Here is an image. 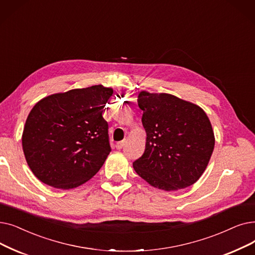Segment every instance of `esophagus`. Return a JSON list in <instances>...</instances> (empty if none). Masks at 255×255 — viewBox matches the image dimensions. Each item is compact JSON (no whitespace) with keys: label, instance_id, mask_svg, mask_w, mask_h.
Instances as JSON below:
<instances>
[{"label":"esophagus","instance_id":"34e87169","mask_svg":"<svg viewBox=\"0 0 255 255\" xmlns=\"http://www.w3.org/2000/svg\"><path fill=\"white\" fill-rule=\"evenodd\" d=\"M125 145H126V139H124V140H122V141H119V142H117L116 148H117V149H122V148H123Z\"/></svg>","mask_w":255,"mask_h":255}]
</instances>
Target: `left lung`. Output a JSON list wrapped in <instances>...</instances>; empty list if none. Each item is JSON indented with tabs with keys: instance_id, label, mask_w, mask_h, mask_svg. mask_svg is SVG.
Segmentation results:
<instances>
[{
	"instance_id": "1",
	"label": "left lung",
	"mask_w": 255,
	"mask_h": 255,
	"mask_svg": "<svg viewBox=\"0 0 255 255\" xmlns=\"http://www.w3.org/2000/svg\"><path fill=\"white\" fill-rule=\"evenodd\" d=\"M146 130V149L133 162L138 176L171 192L194 184L215 148L210 121L198 105L170 94L142 91L137 97Z\"/></svg>"
}]
</instances>
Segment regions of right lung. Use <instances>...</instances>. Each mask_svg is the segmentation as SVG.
Masks as SVG:
<instances>
[{
    "mask_svg": "<svg viewBox=\"0 0 255 255\" xmlns=\"http://www.w3.org/2000/svg\"><path fill=\"white\" fill-rule=\"evenodd\" d=\"M113 93L101 84L76 88L43 98L31 109L21 145L41 182L70 190L101 169L112 151L102 113Z\"/></svg>",
    "mask_w": 255,
    "mask_h": 255,
    "instance_id": "obj_1",
    "label": "right lung"
}]
</instances>
